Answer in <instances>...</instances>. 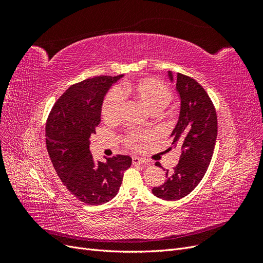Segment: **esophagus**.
Returning a JSON list of instances; mask_svg holds the SVG:
<instances>
[{
  "mask_svg": "<svg viewBox=\"0 0 263 263\" xmlns=\"http://www.w3.org/2000/svg\"><path fill=\"white\" fill-rule=\"evenodd\" d=\"M148 161L147 160H145V159H142V158H139V157H133V163L134 164H144V163H147Z\"/></svg>",
  "mask_w": 263,
  "mask_h": 263,
  "instance_id": "esophagus-1",
  "label": "esophagus"
}]
</instances>
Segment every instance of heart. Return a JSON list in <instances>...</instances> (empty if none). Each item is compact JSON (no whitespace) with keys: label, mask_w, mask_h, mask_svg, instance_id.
<instances>
[{"label":"heart","mask_w":263,"mask_h":263,"mask_svg":"<svg viewBox=\"0 0 263 263\" xmlns=\"http://www.w3.org/2000/svg\"><path fill=\"white\" fill-rule=\"evenodd\" d=\"M129 91L153 113L161 112L170 104L172 92L166 85L156 79H142L129 86ZM124 98L118 89L110 90L103 101L102 117L106 122H115L121 116ZM145 138L144 134L132 133L126 138L128 146L136 147L138 141Z\"/></svg>","instance_id":"obj_1"}]
</instances>
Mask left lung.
<instances>
[{"instance_id":"left-lung-1","label":"left lung","mask_w":263,"mask_h":263,"mask_svg":"<svg viewBox=\"0 0 263 263\" xmlns=\"http://www.w3.org/2000/svg\"><path fill=\"white\" fill-rule=\"evenodd\" d=\"M173 83L174 78L168 71ZM176 89L180 98L178 123L170 137V149L180 148L179 163L166 171V181L153 189L157 197L177 201L186 196L197 186L208 170L217 137V116L209 94L194 79L178 73ZM156 165L160 166L159 163Z\"/></svg>"}]
</instances>
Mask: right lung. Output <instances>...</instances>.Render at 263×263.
Wrapping results in <instances>:
<instances>
[{
  "mask_svg": "<svg viewBox=\"0 0 263 263\" xmlns=\"http://www.w3.org/2000/svg\"><path fill=\"white\" fill-rule=\"evenodd\" d=\"M124 74L102 76L71 85L54 105L46 124V145L53 168L66 187L87 205H100L118 193L129 156L94 161L91 135L101 122L103 101Z\"/></svg>",
  "mask_w": 263,
  "mask_h": 263,
  "instance_id": "1",
  "label": "right lung"
}]
</instances>
